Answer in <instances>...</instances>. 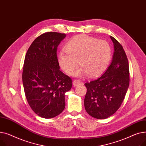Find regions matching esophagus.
I'll return each mask as SVG.
<instances>
[{
  "instance_id": "esophagus-1",
  "label": "esophagus",
  "mask_w": 146,
  "mask_h": 146,
  "mask_svg": "<svg viewBox=\"0 0 146 146\" xmlns=\"http://www.w3.org/2000/svg\"><path fill=\"white\" fill-rule=\"evenodd\" d=\"M73 85L74 86H78L80 85V82L79 80H74L73 82Z\"/></svg>"
}]
</instances>
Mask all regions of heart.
Segmentation results:
<instances>
[{
  "label": "heart",
  "mask_w": 146,
  "mask_h": 146,
  "mask_svg": "<svg viewBox=\"0 0 146 146\" xmlns=\"http://www.w3.org/2000/svg\"><path fill=\"white\" fill-rule=\"evenodd\" d=\"M112 55L111 45L105 41L85 35L76 36L69 41L58 55L60 67L72 75L79 64L81 67L75 73L78 77L89 74L95 77L102 73L108 66Z\"/></svg>",
  "instance_id": "1"
}]
</instances>
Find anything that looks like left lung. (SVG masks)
Masks as SVG:
<instances>
[{
  "mask_svg": "<svg viewBox=\"0 0 146 146\" xmlns=\"http://www.w3.org/2000/svg\"><path fill=\"white\" fill-rule=\"evenodd\" d=\"M114 52L112 61L97 79L85 84L86 112L94 118L103 119L115 112L123 102L129 83L128 61L122 45L110 36Z\"/></svg>",
  "mask_w": 146,
  "mask_h": 146,
  "instance_id": "obj_1",
  "label": "left lung"
}]
</instances>
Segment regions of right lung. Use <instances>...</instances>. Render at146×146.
<instances>
[{
  "mask_svg": "<svg viewBox=\"0 0 146 146\" xmlns=\"http://www.w3.org/2000/svg\"><path fill=\"white\" fill-rule=\"evenodd\" d=\"M65 34L48 32L38 36L26 54L22 82L27 101L33 111L52 118L65 108V94L72 86L70 78L60 70L58 45Z\"/></svg>",
  "mask_w": 146,
  "mask_h": 146,
  "instance_id": "right-lung-1",
  "label": "right lung"
}]
</instances>
